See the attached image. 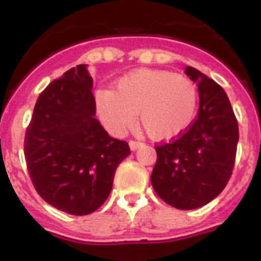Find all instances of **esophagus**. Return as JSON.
<instances>
[{"label":"esophagus","mask_w":261,"mask_h":261,"mask_svg":"<svg viewBox=\"0 0 261 261\" xmlns=\"http://www.w3.org/2000/svg\"><path fill=\"white\" fill-rule=\"evenodd\" d=\"M141 145H142V142H140V141H133V140H130V141H129V147H130L133 151L137 150L138 147L141 146Z\"/></svg>","instance_id":"esophagus-1"}]
</instances>
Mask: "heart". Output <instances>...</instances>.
I'll return each mask as SVG.
<instances>
[{"label":"heart","instance_id":"1","mask_svg":"<svg viewBox=\"0 0 261 261\" xmlns=\"http://www.w3.org/2000/svg\"><path fill=\"white\" fill-rule=\"evenodd\" d=\"M197 89L188 77L154 69H137L119 78L115 90L98 89L96 112L114 135L132 125L136 112L144 129L155 140L181 135L195 119Z\"/></svg>","mask_w":261,"mask_h":261}]
</instances>
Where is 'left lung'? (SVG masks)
Here are the masks:
<instances>
[{
	"mask_svg": "<svg viewBox=\"0 0 261 261\" xmlns=\"http://www.w3.org/2000/svg\"><path fill=\"white\" fill-rule=\"evenodd\" d=\"M184 73L197 84L199 114L183 135L155 147L150 180L163 201L191 211L216 199L229 181L239 129L225 90L192 66Z\"/></svg>",
	"mask_w": 261,
	"mask_h": 261,
	"instance_id": "obj_1",
	"label": "left lung"
}]
</instances>
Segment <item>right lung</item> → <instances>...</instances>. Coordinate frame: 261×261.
<instances>
[{"label": "right lung", "mask_w": 261, "mask_h": 261, "mask_svg": "<svg viewBox=\"0 0 261 261\" xmlns=\"http://www.w3.org/2000/svg\"><path fill=\"white\" fill-rule=\"evenodd\" d=\"M91 90L87 65L69 69L39 95L24 137L36 192L74 216L93 213L107 200L117 166L130 154L95 119Z\"/></svg>", "instance_id": "obj_1"}]
</instances>
